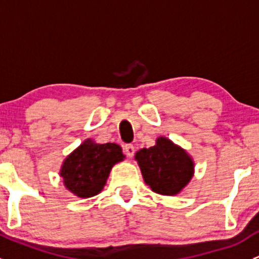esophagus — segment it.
I'll list each match as a JSON object with an SVG mask.
<instances>
[{"label": "esophagus", "mask_w": 259, "mask_h": 259, "mask_svg": "<svg viewBox=\"0 0 259 259\" xmlns=\"http://www.w3.org/2000/svg\"><path fill=\"white\" fill-rule=\"evenodd\" d=\"M122 150H124V154L127 156V158H133V155H134V153H135L134 145H132V144H126L124 146V149H122Z\"/></svg>", "instance_id": "obj_1"}]
</instances>
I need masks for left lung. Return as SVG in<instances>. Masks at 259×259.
I'll return each mask as SVG.
<instances>
[{"label":"left lung","instance_id":"1","mask_svg":"<svg viewBox=\"0 0 259 259\" xmlns=\"http://www.w3.org/2000/svg\"><path fill=\"white\" fill-rule=\"evenodd\" d=\"M135 159L146 184L159 194H177L192 179V159L165 138H159L155 146L140 149Z\"/></svg>","mask_w":259,"mask_h":259}]
</instances>
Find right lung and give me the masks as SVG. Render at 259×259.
Masks as SVG:
<instances>
[{"label": "right lung", "mask_w": 259, "mask_h": 259, "mask_svg": "<svg viewBox=\"0 0 259 259\" xmlns=\"http://www.w3.org/2000/svg\"><path fill=\"white\" fill-rule=\"evenodd\" d=\"M122 158L117 144H95L88 140L67 156L60 174L72 193L81 198L93 197L101 192L113 165Z\"/></svg>", "instance_id": "right-lung-1"}]
</instances>
